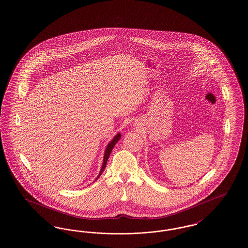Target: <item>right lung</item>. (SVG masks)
I'll return each mask as SVG.
<instances>
[{"mask_svg":"<svg viewBox=\"0 0 248 248\" xmlns=\"http://www.w3.org/2000/svg\"><path fill=\"white\" fill-rule=\"evenodd\" d=\"M120 139H121V133H118L113 139H111L110 141H109V144L107 145V147H106V149H105V152H104V157H103V163H102V166H101V170H100V171H99V175L97 176V178L96 180H98V178H99V176L102 174V172H103V170H105V167H106V164H107V161H108V159H109V154L111 153V150L112 149L114 148V146L116 145V143L119 141ZM95 180V181H96Z\"/></svg>","mask_w":248,"mask_h":248,"instance_id":"add662e5","label":"right lung"}]
</instances>
